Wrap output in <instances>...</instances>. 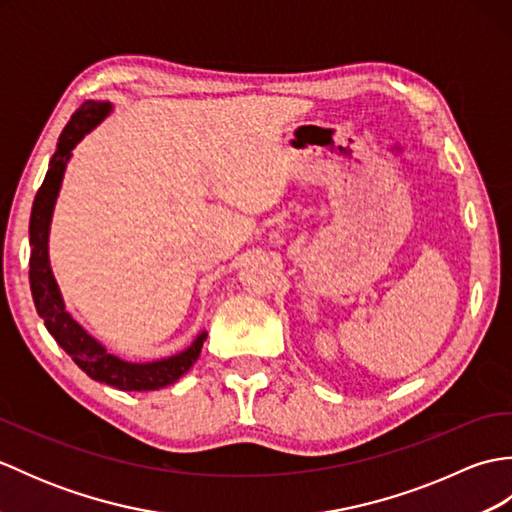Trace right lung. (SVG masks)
Segmentation results:
<instances>
[{
  "label": "right lung",
  "mask_w": 512,
  "mask_h": 512,
  "mask_svg": "<svg viewBox=\"0 0 512 512\" xmlns=\"http://www.w3.org/2000/svg\"><path fill=\"white\" fill-rule=\"evenodd\" d=\"M112 103L107 101H85L70 118V123L59 136L57 151L50 158L48 173L43 178L41 189L35 195L30 213V290L35 301L37 314L43 319L52 339L63 347L72 361L79 365L92 380H99L123 391H154L176 383L198 361L202 352V343L206 341V332L202 330L189 347L182 352L158 358L149 363H132L125 358L110 354L107 347L96 341L94 336L65 310V301L57 279L52 275L48 239L54 204H57L63 173L72 158V149L81 143L85 134L99 125L105 116H110Z\"/></svg>",
  "instance_id": "obj_1"
}]
</instances>
